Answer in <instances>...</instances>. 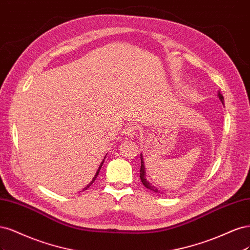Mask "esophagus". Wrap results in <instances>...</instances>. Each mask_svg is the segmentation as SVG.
<instances>
[{
  "instance_id": "34e87169",
  "label": "esophagus",
  "mask_w": 250,
  "mask_h": 250,
  "mask_svg": "<svg viewBox=\"0 0 250 250\" xmlns=\"http://www.w3.org/2000/svg\"><path fill=\"white\" fill-rule=\"evenodd\" d=\"M138 126H137L136 125H133V124H131V125H126L125 127V130H124V133L127 136V137H134L135 135H137V133H138Z\"/></svg>"
}]
</instances>
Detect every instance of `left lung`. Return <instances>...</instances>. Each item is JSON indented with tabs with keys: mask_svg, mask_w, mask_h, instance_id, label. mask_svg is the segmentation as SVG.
Masks as SVG:
<instances>
[{
	"mask_svg": "<svg viewBox=\"0 0 250 250\" xmlns=\"http://www.w3.org/2000/svg\"><path fill=\"white\" fill-rule=\"evenodd\" d=\"M218 96H219V100L221 101V103L224 104V99H223V96H222V94L220 93V92H218ZM140 159H141V167H140V180H141V182H142V184L144 185V187L146 188H147V189H149V190H151V191H154V192H156V193H159L160 191L155 187V186H151L150 185V183L146 180V166H144V162H143V158H142V154L140 155Z\"/></svg>",
	"mask_w": 250,
	"mask_h": 250,
	"instance_id": "8db88e82",
	"label": "left lung"
}]
</instances>
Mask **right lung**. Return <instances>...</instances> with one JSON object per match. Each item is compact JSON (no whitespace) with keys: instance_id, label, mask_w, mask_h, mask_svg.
<instances>
[{"instance_id":"obj_1","label":"right lung","mask_w":250,"mask_h":250,"mask_svg":"<svg viewBox=\"0 0 250 250\" xmlns=\"http://www.w3.org/2000/svg\"><path fill=\"white\" fill-rule=\"evenodd\" d=\"M104 158H106V157H104ZM104 159L103 160V162L101 163V165H100V167H99V169H98V171H96V173H95V175H94V178L92 179V181L90 182V184H89V185H87V186H86V187L84 188V190H87L88 188H89V187L91 186V185L93 184V182L95 181V179H96V178H98V175H99V172H100V170H101V167H102V166H103V164H104Z\"/></svg>"}]
</instances>
